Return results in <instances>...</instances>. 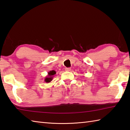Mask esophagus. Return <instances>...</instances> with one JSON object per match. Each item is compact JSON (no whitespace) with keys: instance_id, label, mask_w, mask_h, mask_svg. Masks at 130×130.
<instances>
[{"instance_id":"obj_1","label":"esophagus","mask_w":130,"mask_h":130,"mask_svg":"<svg viewBox=\"0 0 130 130\" xmlns=\"http://www.w3.org/2000/svg\"><path fill=\"white\" fill-rule=\"evenodd\" d=\"M71 70V68H65L66 71H70Z\"/></svg>"}]
</instances>
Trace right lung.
<instances>
[{
    "instance_id": "add662e5",
    "label": "right lung",
    "mask_w": 130,
    "mask_h": 130,
    "mask_svg": "<svg viewBox=\"0 0 130 130\" xmlns=\"http://www.w3.org/2000/svg\"><path fill=\"white\" fill-rule=\"evenodd\" d=\"M56 74V72L55 71H51L48 72V75L47 76L45 77L44 79V81L46 83H50L51 82L52 80L53 77L54 76V75Z\"/></svg>"
}]
</instances>
